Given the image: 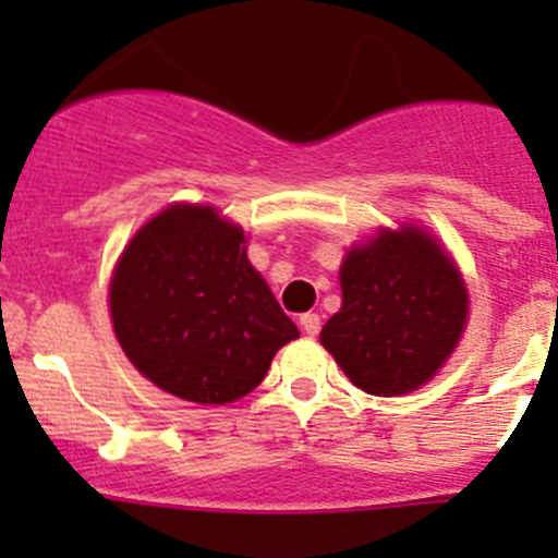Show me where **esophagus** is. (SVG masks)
<instances>
[{
    "mask_svg": "<svg viewBox=\"0 0 558 558\" xmlns=\"http://www.w3.org/2000/svg\"><path fill=\"white\" fill-rule=\"evenodd\" d=\"M300 324H302V329H305L307 337H315L320 331V315L318 313H305L300 318Z\"/></svg>",
    "mask_w": 558,
    "mask_h": 558,
    "instance_id": "1",
    "label": "esophagus"
}]
</instances>
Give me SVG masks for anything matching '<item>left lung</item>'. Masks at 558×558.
<instances>
[{"label":"left lung","instance_id":"obj_1","mask_svg":"<svg viewBox=\"0 0 558 558\" xmlns=\"http://www.w3.org/2000/svg\"><path fill=\"white\" fill-rule=\"evenodd\" d=\"M342 307L320 342L353 386L397 397L432 378L459 342L466 289L451 256L415 227L353 247L340 269Z\"/></svg>","mask_w":558,"mask_h":558}]
</instances>
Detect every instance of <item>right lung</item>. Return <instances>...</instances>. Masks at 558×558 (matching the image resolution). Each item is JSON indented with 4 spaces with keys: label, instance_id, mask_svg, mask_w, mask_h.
Returning <instances> with one entry per match:
<instances>
[{
    "label": "right lung",
    "instance_id": "1",
    "mask_svg": "<svg viewBox=\"0 0 558 558\" xmlns=\"http://www.w3.org/2000/svg\"><path fill=\"white\" fill-rule=\"evenodd\" d=\"M243 243V229L213 207L172 205L123 251L110 283L112 329L134 367L167 393L234 402L300 337Z\"/></svg>",
    "mask_w": 558,
    "mask_h": 558
}]
</instances>
